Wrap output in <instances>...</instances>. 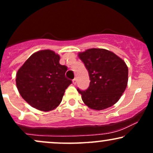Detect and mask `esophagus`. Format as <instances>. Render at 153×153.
<instances>
[{
  "label": "esophagus",
  "mask_w": 153,
  "mask_h": 153,
  "mask_svg": "<svg viewBox=\"0 0 153 153\" xmlns=\"http://www.w3.org/2000/svg\"><path fill=\"white\" fill-rule=\"evenodd\" d=\"M73 84H74V85H76V83H77V79L76 78H74L73 80Z\"/></svg>",
  "instance_id": "esophagus-1"
}]
</instances>
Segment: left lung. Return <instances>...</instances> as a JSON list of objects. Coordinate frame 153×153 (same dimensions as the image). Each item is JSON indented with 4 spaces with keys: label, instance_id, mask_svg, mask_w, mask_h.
Here are the masks:
<instances>
[{
    "label": "left lung",
    "instance_id": "left-lung-1",
    "mask_svg": "<svg viewBox=\"0 0 153 153\" xmlns=\"http://www.w3.org/2000/svg\"><path fill=\"white\" fill-rule=\"evenodd\" d=\"M78 56L91 80L86 90L78 88L84 103L95 110H103L115 104L127 85L128 68L124 61L104 49H89Z\"/></svg>",
    "mask_w": 153,
    "mask_h": 153
}]
</instances>
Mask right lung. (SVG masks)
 Returning a JSON list of instances; mask_svg holds the SVG:
<instances>
[{
    "label": "right lung",
    "mask_w": 153,
    "mask_h": 153,
    "mask_svg": "<svg viewBox=\"0 0 153 153\" xmlns=\"http://www.w3.org/2000/svg\"><path fill=\"white\" fill-rule=\"evenodd\" d=\"M67 70V66L59 64V56L53 51L35 52L16 73V82L19 94L35 108L43 111L54 109L72 83L65 77Z\"/></svg>",
    "instance_id": "obj_1"
}]
</instances>
